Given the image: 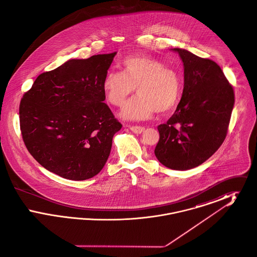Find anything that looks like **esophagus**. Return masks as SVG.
<instances>
[{
  "label": "esophagus",
  "instance_id": "esophagus-1",
  "mask_svg": "<svg viewBox=\"0 0 257 257\" xmlns=\"http://www.w3.org/2000/svg\"><path fill=\"white\" fill-rule=\"evenodd\" d=\"M130 129L136 133V134H141L144 130H145V127H143V126H138V125H134V126H131L130 127Z\"/></svg>",
  "mask_w": 257,
  "mask_h": 257
}]
</instances>
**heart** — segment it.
I'll list each match as a JSON object with an SVG mask.
<instances>
[{
  "instance_id": "1",
  "label": "heart",
  "mask_w": 257,
  "mask_h": 257,
  "mask_svg": "<svg viewBox=\"0 0 257 257\" xmlns=\"http://www.w3.org/2000/svg\"><path fill=\"white\" fill-rule=\"evenodd\" d=\"M124 71L106 74L103 89L112 106L121 107L137 87L138 96L121 112L127 119H146L157 110H171L178 102L182 83L179 74L166 63L148 56L129 57L123 61Z\"/></svg>"
}]
</instances>
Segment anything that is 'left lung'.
<instances>
[{"label":"left lung","instance_id":"left-lung-1","mask_svg":"<svg viewBox=\"0 0 257 257\" xmlns=\"http://www.w3.org/2000/svg\"><path fill=\"white\" fill-rule=\"evenodd\" d=\"M184 64V88L175 112L158 126L154 153L160 163L175 171L194 169L222 145L234 105L231 84L212 60L174 48Z\"/></svg>","mask_w":257,"mask_h":257}]
</instances>
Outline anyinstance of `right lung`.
Here are the masks:
<instances>
[{
	"mask_svg": "<svg viewBox=\"0 0 257 257\" xmlns=\"http://www.w3.org/2000/svg\"><path fill=\"white\" fill-rule=\"evenodd\" d=\"M70 60L40 74L19 106L20 130L31 155L70 180L98 174L122 127L103 101V81L115 56Z\"/></svg>",
	"mask_w": 257,
	"mask_h": 257,
	"instance_id": "1",
	"label": "right lung"
}]
</instances>
